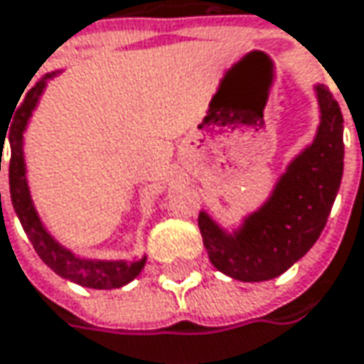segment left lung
<instances>
[{"mask_svg":"<svg viewBox=\"0 0 364 364\" xmlns=\"http://www.w3.org/2000/svg\"><path fill=\"white\" fill-rule=\"evenodd\" d=\"M318 100L322 122L314 144L293 161L271 199L242 228L230 236L199 213L203 246L220 273L245 283L275 279L320 238L342 181L344 118L330 89L318 85Z\"/></svg>","mask_w":364,"mask_h":364,"instance_id":"1","label":"left lung"}]
</instances>
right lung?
Returning a JSON list of instances; mask_svg holds the SVG:
<instances>
[{
  "instance_id": "obj_1",
  "label": "right lung",
  "mask_w": 364,
  "mask_h": 364,
  "mask_svg": "<svg viewBox=\"0 0 364 364\" xmlns=\"http://www.w3.org/2000/svg\"><path fill=\"white\" fill-rule=\"evenodd\" d=\"M50 75L42 77L34 87L26 93L24 102L20 103L18 112L14 114L11 124H8V130H0V144L4 152L6 144V136H8L11 156L8 159L9 166V193H11V203L14 210L18 213L22 228L28 234L30 242L34 246V250L38 252V257L46 262L56 275L65 277L77 285H83L89 289H116L126 283H130L136 275H140V271L144 269L146 259L136 262H93L77 259L69 250H65L63 246L55 242L50 238V234L42 228L38 215L34 212L30 191L26 185V166H24V154H22V132H24L28 118L32 116V109L38 102L40 93L46 85V79ZM0 171H1V154H0ZM0 210H1V193H0Z\"/></svg>"
}]
</instances>
